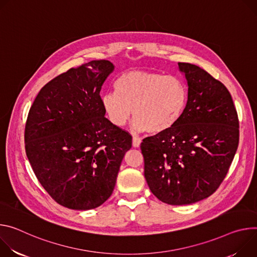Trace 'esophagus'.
<instances>
[{
    "mask_svg": "<svg viewBox=\"0 0 257 257\" xmlns=\"http://www.w3.org/2000/svg\"><path fill=\"white\" fill-rule=\"evenodd\" d=\"M141 139L140 138H137V137H134L133 138V147H135V148H138V147H140V145H141Z\"/></svg>",
    "mask_w": 257,
    "mask_h": 257,
    "instance_id": "1",
    "label": "esophagus"
}]
</instances>
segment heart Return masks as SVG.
Instances as JSON below:
<instances>
[{"label":"heart","mask_w":257,"mask_h":257,"mask_svg":"<svg viewBox=\"0 0 257 257\" xmlns=\"http://www.w3.org/2000/svg\"><path fill=\"white\" fill-rule=\"evenodd\" d=\"M115 93L101 97V106L111 124L121 127L135 117L132 128L152 135L172 128L188 101V88L178 76L148 70H130L114 81Z\"/></svg>","instance_id":"1"}]
</instances>
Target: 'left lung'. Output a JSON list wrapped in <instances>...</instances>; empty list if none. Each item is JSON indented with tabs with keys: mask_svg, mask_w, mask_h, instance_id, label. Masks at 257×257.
I'll return each mask as SVG.
<instances>
[{
	"mask_svg": "<svg viewBox=\"0 0 257 257\" xmlns=\"http://www.w3.org/2000/svg\"><path fill=\"white\" fill-rule=\"evenodd\" d=\"M188 101L170 130L141 144L151 192L170 205L192 204L219 187L239 144V120L232 96L204 69L179 62Z\"/></svg>",
	"mask_w": 257,
	"mask_h": 257,
	"instance_id": "1",
	"label": "left lung"
}]
</instances>
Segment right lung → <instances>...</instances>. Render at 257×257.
Here are the masks:
<instances>
[{
    "mask_svg": "<svg viewBox=\"0 0 257 257\" xmlns=\"http://www.w3.org/2000/svg\"><path fill=\"white\" fill-rule=\"evenodd\" d=\"M114 65L94 60L41 89L28 112L25 152L44 189L60 205L89 210L115 187L132 137L105 117L100 92Z\"/></svg>",
    "mask_w": 257,
    "mask_h": 257,
    "instance_id": "1",
    "label": "right lung"
}]
</instances>
